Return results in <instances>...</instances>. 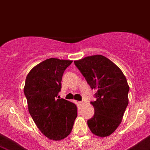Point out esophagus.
Instances as JSON below:
<instances>
[{
	"label": "esophagus",
	"mask_w": 150,
	"mask_h": 150,
	"mask_svg": "<svg viewBox=\"0 0 150 150\" xmlns=\"http://www.w3.org/2000/svg\"><path fill=\"white\" fill-rule=\"evenodd\" d=\"M78 104L79 105H80V106H82V105L84 104V102L83 101H78Z\"/></svg>",
	"instance_id": "obj_1"
}]
</instances>
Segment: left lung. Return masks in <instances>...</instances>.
<instances>
[{"label":"left lung","mask_w":150,"mask_h":150,"mask_svg":"<svg viewBox=\"0 0 150 150\" xmlns=\"http://www.w3.org/2000/svg\"><path fill=\"white\" fill-rule=\"evenodd\" d=\"M92 89L96 101H91L94 115L87 120L91 132L99 137L112 134L121 123L128 104L129 86L121 70L101 55L74 61Z\"/></svg>","instance_id":"1"}]
</instances>
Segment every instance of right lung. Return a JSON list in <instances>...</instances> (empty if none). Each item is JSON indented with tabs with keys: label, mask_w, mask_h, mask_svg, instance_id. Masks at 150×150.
Segmentation results:
<instances>
[{
	"label": "right lung",
	"mask_w": 150,
	"mask_h": 150,
	"mask_svg": "<svg viewBox=\"0 0 150 150\" xmlns=\"http://www.w3.org/2000/svg\"><path fill=\"white\" fill-rule=\"evenodd\" d=\"M72 62L49 58L34 66L26 77L24 93L29 112L38 128L50 140L65 138L77 116L76 105L58 96L63 73Z\"/></svg>",
	"instance_id": "obj_1"
}]
</instances>
